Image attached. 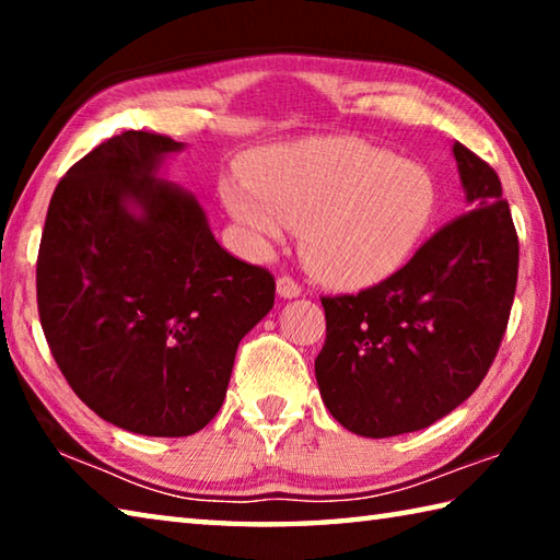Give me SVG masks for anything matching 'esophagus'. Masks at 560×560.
<instances>
[{"label": "esophagus", "instance_id": "obj_1", "mask_svg": "<svg viewBox=\"0 0 560 560\" xmlns=\"http://www.w3.org/2000/svg\"><path fill=\"white\" fill-rule=\"evenodd\" d=\"M277 293L281 299H299L301 296V287L293 279H289V277H281L279 281H277Z\"/></svg>", "mask_w": 560, "mask_h": 560}]
</instances>
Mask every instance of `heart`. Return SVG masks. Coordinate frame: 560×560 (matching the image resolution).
<instances>
[{
	"label": "heart",
	"instance_id": "obj_1",
	"mask_svg": "<svg viewBox=\"0 0 560 560\" xmlns=\"http://www.w3.org/2000/svg\"><path fill=\"white\" fill-rule=\"evenodd\" d=\"M222 200L254 249L301 226V257L334 289H363L410 261L438 214L428 170L353 138L273 145L234 175Z\"/></svg>",
	"mask_w": 560,
	"mask_h": 560
}]
</instances>
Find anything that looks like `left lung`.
Here are the masks:
<instances>
[{"label": "left lung", "instance_id": "left-lung-1", "mask_svg": "<svg viewBox=\"0 0 560 560\" xmlns=\"http://www.w3.org/2000/svg\"><path fill=\"white\" fill-rule=\"evenodd\" d=\"M471 212L355 296L320 299L326 343L316 381L328 412L360 438L430 428L485 381L509 324L518 240L499 175L452 145Z\"/></svg>", "mask_w": 560, "mask_h": 560}]
</instances>
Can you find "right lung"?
<instances>
[{
    "label": "right lung",
    "instance_id": "1",
    "mask_svg": "<svg viewBox=\"0 0 560 560\" xmlns=\"http://www.w3.org/2000/svg\"><path fill=\"white\" fill-rule=\"evenodd\" d=\"M185 143L126 130L54 189L36 261L44 336L103 420L187 438L220 412L240 340L273 308V277L214 240L163 177Z\"/></svg>",
    "mask_w": 560,
    "mask_h": 560
}]
</instances>
